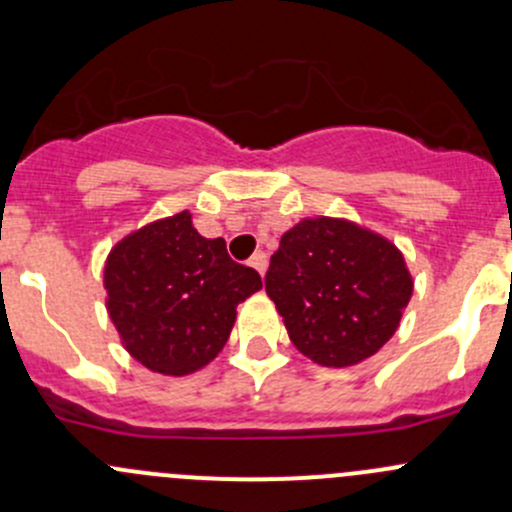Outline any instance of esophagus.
I'll use <instances>...</instances> for the list:
<instances>
[{"instance_id":"esophagus-1","label":"esophagus","mask_w":512,"mask_h":512,"mask_svg":"<svg viewBox=\"0 0 512 512\" xmlns=\"http://www.w3.org/2000/svg\"><path fill=\"white\" fill-rule=\"evenodd\" d=\"M250 267H255L260 275H265V272H267V255H265V252H255V255L250 257Z\"/></svg>"}]
</instances>
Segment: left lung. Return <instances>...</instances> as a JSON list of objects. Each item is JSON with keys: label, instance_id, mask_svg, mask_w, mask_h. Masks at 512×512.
<instances>
[{"label": "left lung", "instance_id": "left-lung-1", "mask_svg": "<svg viewBox=\"0 0 512 512\" xmlns=\"http://www.w3.org/2000/svg\"><path fill=\"white\" fill-rule=\"evenodd\" d=\"M267 297L294 347L319 366L361 364L399 329L414 277L404 252L347 218H304L282 235Z\"/></svg>", "mask_w": 512, "mask_h": 512}]
</instances>
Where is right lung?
Listing matches in <instances>:
<instances>
[{"instance_id": "obj_1", "label": "right lung", "mask_w": 512, "mask_h": 512, "mask_svg": "<svg viewBox=\"0 0 512 512\" xmlns=\"http://www.w3.org/2000/svg\"><path fill=\"white\" fill-rule=\"evenodd\" d=\"M103 287L123 349L156 374L188 376L223 352L237 304L262 280L230 260L223 237L200 235L183 210L118 240Z\"/></svg>"}]
</instances>
